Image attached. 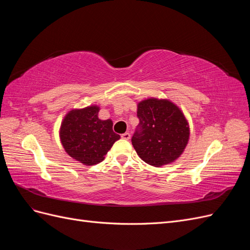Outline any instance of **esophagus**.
<instances>
[{
    "label": "esophagus",
    "instance_id": "esophagus-1",
    "mask_svg": "<svg viewBox=\"0 0 250 250\" xmlns=\"http://www.w3.org/2000/svg\"><path fill=\"white\" fill-rule=\"evenodd\" d=\"M121 137H122V139H124V140H129L130 139V133L129 132H125V133H123L122 135H121Z\"/></svg>",
    "mask_w": 250,
    "mask_h": 250
}]
</instances>
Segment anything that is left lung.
<instances>
[{"label": "left lung", "mask_w": 250, "mask_h": 250, "mask_svg": "<svg viewBox=\"0 0 250 250\" xmlns=\"http://www.w3.org/2000/svg\"><path fill=\"white\" fill-rule=\"evenodd\" d=\"M138 118L131 142L142 160L153 167L176 161L190 138L183 111L169 100L150 98L138 104Z\"/></svg>", "instance_id": "obj_1"}]
</instances>
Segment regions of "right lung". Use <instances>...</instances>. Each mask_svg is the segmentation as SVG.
Masks as SVG:
<instances>
[{"label":"right lung","mask_w":250,"mask_h":250,"mask_svg":"<svg viewBox=\"0 0 250 250\" xmlns=\"http://www.w3.org/2000/svg\"><path fill=\"white\" fill-rule=\"evenodd\" d=\"M99 107L92 105L66 113L59 135L65 152L85 166L101 163L121 137L112 130L111 120L98 118Z\"/></svg>","instance_id":"right-lung-1"}]
</instances>
